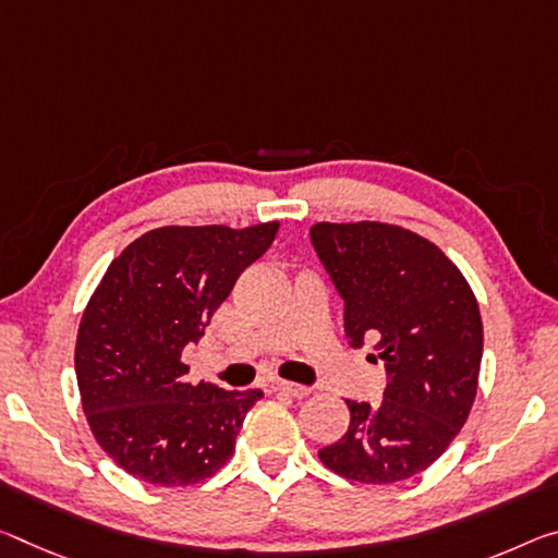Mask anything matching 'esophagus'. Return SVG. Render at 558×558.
Listing matches in <instances>:
<instances>
[{
	"label": "esophagus",
	"instance_id": "obj_1",
	"mask_svg": "<svg viewBox=\"0 0 558 558\" xmlns=\"http://www.w3.org/2000/svg\"><path fill=\"white\" fill-rule=\"evenodd\" d=\"M268 387L272 392H286L290 397H298V400H303V397L311 395V387L305 385H295V383H288V379H280V377H272Z\"/></svg>",
	"mask_w": 558,
	"mask_h": 558
}]
</instances>
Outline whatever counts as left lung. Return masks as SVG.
<instances>
[{
    "instance_id": "left-lung-1",
    "label": "left lung",
    "mask_w": 558,
    "mask_h": 558,
    "mask_svg": "<svg viewBox=\"0 0 558 558\" xmlns=\"http://www.w3.org/2000/svg\"><path fill=\"white\" fill-rule=\"evenodd\" d=\"M311 241L344 300L352 348L377 338L385 400H344L350 427L320 459L362 484L427 470L464 427L482 365V315L470 282L427 238L400 226L315 223Z\"/></svg>"
}]
</instances>
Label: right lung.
Instances as JSON below:
<instances>
[{
	"label": "right lung",
	"mask_w": 558,
	"mask_h": 558,
	"mask_svg": "<svg viewBox=\"0 0 558 558\" xmlns=\"http://www.w3.org/2000/svg\"><path fill=\"white\" fill-rule=\"evenodd\" d=\"M280 223L166 226L123 247L88 300L76 335V383L88 427L123 472L156 486L198 484L233 457L260 390L185 383L181 352L198 342L235 280Z\"/></svg>",
	"instance_id": "right-lung-1"
}]
</instances>
